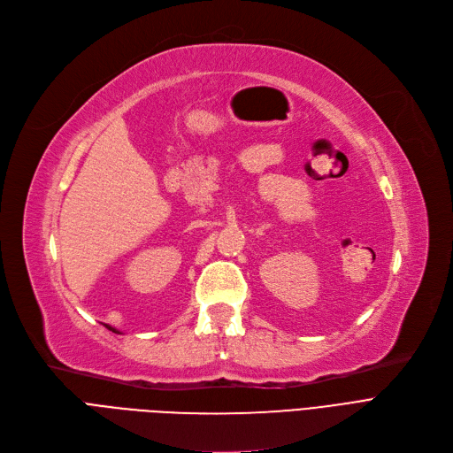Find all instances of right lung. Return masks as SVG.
<instances>
[{
  "label": "right lung",
  "instance_id": "obj_1",
  "mask_svg": "<svg viewBox=\"0 0 453 453\" xmlns=\"http://www.w3.org/2000/svg\"><path fill=\"white\" fill-rule=\"evenodd\" d=\"M106 326H108V325H106ZM108 328H110V330H111V332H115V334H121V332H119V330H115V328H113V326H108Z\"/></svg>",
  "mask_w": 453,
  "mask_h": 453
}]
</instances>
